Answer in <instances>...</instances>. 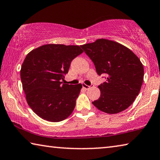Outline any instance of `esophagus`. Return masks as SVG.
Returning <instances> with one entry per match:
<instances>
[{"mask_svg":"<svg viewBox=\"0 0 160 160\" xmlns=\"http://www.w3.org/2000/svg\"><path fill=\"white\" fill-rule=\"evenodd\" d=\"M82 88L87 90V89H88V88H90V86L87 85H85V84H82Z\"/></svg>","mask_w":160,"mask_h":160,"instance_id":"obj_1","label":"esophagus"}]
</instances>
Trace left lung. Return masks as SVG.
<instances>
[{"label":"left lung","instance_id":"1","mask_svg":"<svg viewBox=\"0 0 160 160\" xmlns=\"http://www.w3.org/2000/svg\"><path fill=\"white\" fill-rule=\"evenodd\" d=\"M80 47L94 63L98 75H107L105 82L98 86L100 97L93 105L109 114L130 107L143 82L144 68L138 57L124 45L106 39Z\"/></svg>","mask_w":160,"mask_h":160}]
</instances>
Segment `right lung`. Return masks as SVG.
I'll return each instance as SVG.
<instances>
[{
  "instance_id": "right-lung-1",
  "label": "right lung",
  "mask_w": 160,
  "mask_h": 160,
  "mask_svg": "<svg viewBox=\"0 0 160 160\" xmlns=\"http://www.w3.org/2000/svg\"><path fill=\"white\" fill-rule=\"evenodd\" d=\"M83 50L78 45L48 44L25 57L21 78L28 104L43 120L57 122L69 117L75 107L82 85H68L61 80L72 60Z\"/></svg>"
}]
</instances>
